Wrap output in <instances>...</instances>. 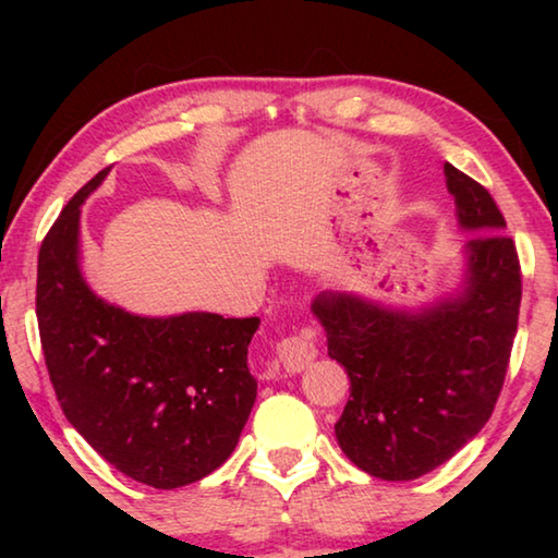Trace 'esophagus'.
Returning a JSON list of instances; mask_svg holds the SVG:
<instances>
[{"mask_svg": "<svg viewBox=\"0 0 558 558\" xmlns=\"http://www.w3.org/2000/svg\"><path fill=\"white\" fill-rule=\"evenodd\" d=\"M276 354L280 359V364L286 366L288 372H302L307 369L310 362L317 356V347L313 342V337L307 335H290L286 339H280L276 347Z\"/></svg>", "mask_w": 558, "mask_h": 558, "instance_id": "esophagus-1", "label": "esophagus"}]
</instances>
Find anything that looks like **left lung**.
Here are the masks:
<instances>
[{"mask_svg":"<svg viewBox=\"0 0 558 558\" xmlns=\"http://www.w3.org/2000/svg\"><path fill=\"white\" fill-rule=\"evenodd\" d=\"M468 272L458 298L421 313L384 307L354 292H323L313 313L327 354L349 376L337 442L379 480H415L436 470L483 430L512 354L522 270L505 216L483 184L446 162Z\"/></svg>","mask_w":558,"mask_h":558,"instance_id":"obj_1","label":"left lung"}]
</instances>
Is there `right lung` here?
<instances>
[{
	"label": "right lung",
	"instance_id": "obj_1",
	"mask_svg": "<svg viewBox=\"0 0 558 558\" xmlns=\"http://www.w3.org/2000/svg\"><path fill=\"white\" fill-rule=\"evenodd\" d=\"M102 169L46 233L36 317L56 399L88 446L137 483L174 489L214 472L256 401L248 344L258 317H140L100 300L81 276V204Z\"/></svg>",
	"mask_w": 558,
	"mask_h": 558
}]
</instances>
